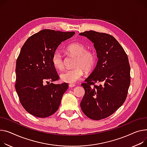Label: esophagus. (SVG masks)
I'll use <instances>...</instances> for the list:
<instances>
[{
    "label": "esophagus",
    "instance_id": "obj_1",
    "mask_svg": "<svg viewBox=\"0 0 147 147\" xmlns=\"http://www.w3.org/2000/svg\"><path fill=\"white\" fill-rule=\"evenodd\" d=\"M69 87H70V88H71V87H75L76 86V84H70L69 85Z\"/></svg>",
    "mask_w": 147,
    "mask_h": 147
}]
</instances>
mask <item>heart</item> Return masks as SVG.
Returning <instances> with one entry per match:
<instances>
[{
	"label": "heart",
	"mask_w": 147,
	"mask_h": 147,
	"mask_svg": "<svg viewBox=\"0 0 147 147\" xmlns=\"http://www.w3.org/2000/svg\"><path fill=\"white\" fill-rule=\"evenodd\" d=\"M67 51L76 56L74 63L75 68L66 70L60 74L63 82L68 83H74L80 80L84 74V70L90 71L94 67L96 62V56L92 50H86V46L82 43L77 42L68 45ZM52 63L57 70H63L64 67V57L61 51L56 50L52 57Z\"/></svg>",
	"instance_id": "obj_1"
}]
</instances>
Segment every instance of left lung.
Wrapping results in <instances>:
<instances>
[{
  "label": "left lung",
  "instance_id": "8db88e82",
  "mask_svg": "<svg viewBox=\"0 0 147 147\" xmlns=\"http://www.w3.org/2000/svg\"><path fill=\"white\" fill-rule=\"evenodd\" d=\"M79 35L94 44L98 58L94 70L82 84L85 94L81 109L88 118L100 120L112 115L126 100L131 82L128 58L109 34L89 31Z\"/></svg>",
  "mask_w": 147,
  "mask_h": 147
}]
</instances>
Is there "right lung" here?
Here are the masks:
<instances>
[{
    "label": "right lung",
    "mask_w": 147,
    "mask_h": 147,
    "mask_svg": "<svg viewBox=\"0 0 147 147\" xmlns=\"http://www.w3.org/2000/svg\"><path fill=\"white\" fill-rule=\"evenodd\" d=\"M74 34L43 29L29 37L21 48L16 64L15 89L24 108L38 118L54 114L68 89L67 83H53L59 76L52 57L61 42Z\"/></svg>",
    "instance_id": "obj_1"
}]
</instances>
